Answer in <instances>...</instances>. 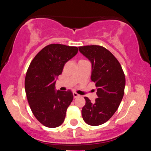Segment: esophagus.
<instances>
[{"label":"esophagus","instance_id":"esophagus-1","mask_svg":"<svg viewBox=\"0 0 151 151\" xmlns=\"http://www.w3.org/2000/svg\"><path fill=\"white\" fill-rule=\"evenodd\" d=\"M73 96H74V98H77V97H79V95L77 93H76V92H73Z\"/></svg>","mask_w":151,"mask_h":151}]
</instances>
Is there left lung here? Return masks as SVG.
<instances>
[{
    "label": "left lung",
    "mask_w": 151,
    "mask_h": 151,
    "mask_svg": "<svg viewBox=\"0 0 151 151\" xmlns=\"http://www.w3.org/2000/svg\"><path fill=\"white\" fill-rule=\"evenodd\" d=\"M83 55L91 62V81L97 87L98 98L86 104L81 110L84 121L90 126H99L109 121L116 111L124 94L125 74L114 55L99 45L79 47Z\"/></svg>",
    "instance_id": "8db88e82"
}]
</instances>
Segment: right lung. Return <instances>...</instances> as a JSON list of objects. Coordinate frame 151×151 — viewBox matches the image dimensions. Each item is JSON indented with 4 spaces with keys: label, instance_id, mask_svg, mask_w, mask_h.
Returning <instances> with one entry per match:
<instances>
[{
    "label": "right lung",
    "instance_id": "right-lung-1",
    "mask_svg": "<svg viewBox=\"0 0 151 151\" xmlns=\"http://www.w3.org/2000/svg\"><path fill=\"white\" fill-rule=\"evenodd\" d=\"M77 52V47L49 45L36 55L27 69L25 79L27 101L35 117L46 127H58L65 121L73 93L70 90L56 91L55 83L66 62Z\"/></svg>",
    "mask_w": 151,
    "mask_h": 151
}]
</instances>
